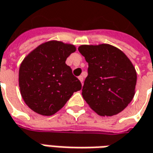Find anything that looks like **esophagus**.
I'll list each match as a JSON object with an SVG mask.
<instances>
[{
  "instance_id": "1",
  "label": "esophagus",
  "mask_w": 153,
  "mask_h": 153,
  "mask_svg": "<svg viewBox=\"0 0 153 153\" xmlns=\"http://www.w3.org/2000/svg\"><path fill=\"white\" fill-rule=\"evenodd\" d=\"M79 80H80V82H81L82 84H83V82H84V77L82 76V75L79 76Z\"/></svg>"
}]
</instances>
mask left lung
<instances>
[{
    "label": "left lung",
    "instance_id": "obj_1",
    "mask_svg": "<svg viewBox=\"0 0 153 153\" xmlns=\"http://www.w3.org/2000/svg\"><path fill=\"white\" fill-rule=\"evenodd\" d=\"M88 62V76L82 96L101 116L118 114L134 97L136 72L123 51L113 45H80Z\"/></svg>",
    "mask_w": 153,
    "mask_h": 153
}]
</instances>
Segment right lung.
I'll return each instance as SVG.
<instances>
[{"label":"right lung","mask_w":153,"mask_h":153,"mask_svg":"<svg viewBox=\"0 0 153 153\" xmlns=\"http://www.w3.org/2000/svg\"><path fill=\"white\" fill-rule=\"evenodd\" d=\"M73 45L48 41L39 45L23 61L19 68L20 92L35 113L50 116L59 111L81 83L65 62L75 51Z\"/></svg>","instance_id":"add662e5"}]
</instances>
